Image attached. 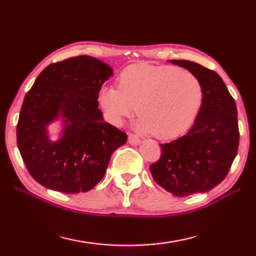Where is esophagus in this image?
I'll return each instance as SVG.
<instances>
[{
	"mask_svg": "<svg viewBox=\"0 0 256 256\" xmlns=\"http://www.w3.org/2000/svg\"><path fill=\"white\" fill-rule=\"evenodd\" d=\"M128 144H132V146H138L141 142L140 138H138V136H136V134H133V133H130L128 134Z\"/></svg>",
	"mask_w": 256,
	"mask_h": 256,
	"instance_id": "esophagus-1",
	"label": "esophagus"
}]
</instances>
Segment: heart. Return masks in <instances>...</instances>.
Here are the masks:
<instances>
[{
  "mask_svg": "<svg viewBox=\"0 0 256 256\" xmlns=\"http://www.w3.org/2000/svg\"><path fill=\"white\" fill-rule=\"evenodd\" d=\"M118 81V86H104L99 92L106 118L118 125L138 108V128L158 138L183 133L201 105L200 81L183 68L133 64L120 71Z\"/></svg>",
  "mask_w": 256,
  "mask_h": 256,
  "instance_id": "1",
  "label": "heart"
}]
</instances>
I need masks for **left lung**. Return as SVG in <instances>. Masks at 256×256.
<instances>
[{"label": "left lung", "mask_w": 256, "mask_h": 256, "mask_svg": "<svg viewBox=\"0 0 256 256\" xmlns=\"http://www.w3.org/2000/svg\"><path fill=\"white\" fill-rule=\"evenodd\" d=\"M200 81L202 105L185 136L162 144L158 162L150 166L156 183L175 196L216 188L227 176L240 144L237 107L222 78L190 60H172Z\"/></svg>", "instance_id": "obj_1"}]
</instances>
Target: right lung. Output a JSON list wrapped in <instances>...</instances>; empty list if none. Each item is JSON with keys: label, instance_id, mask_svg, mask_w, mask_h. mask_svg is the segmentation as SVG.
<instances>
[{"label": "right lung", "instance_id": "add662e5", "mask_svg": "<svg viewBox=\"0 0 256 256\" xmlns=\"http://www.w3.org/2000/svg\"><path fill=\"white\" fill-rule=\"evenodd\" d=\"M112 70L88 55L50 64L24 99L16 144L34 180L47 188L76 194L102 180L114 151L126 133L106 123L98 108L102 86ZM62 117L64 136L53 142L46 126Z\"/></svg>", "mask_w": 256, "mask_h": 256}]
</instances>
